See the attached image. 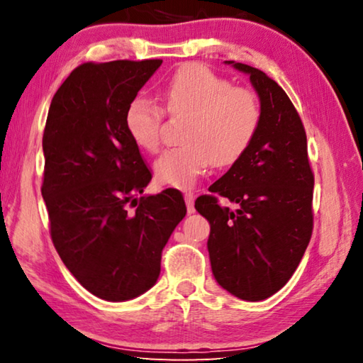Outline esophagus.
Instances as JSON below:
<instances>
[{
  "mask_svg": "<svg viewBox=\"0 0 363 363\" xmlns=\"http://www.w3.org/2000/svg\"><path fill=\"white\" fill-rule=\"evenodd\" d=\"M184 200H186V205H187V213L192 214L195 211L194 208V200H195V195L192 192H187L186 195H184Z\"/></svg>",
  "mask_w": 363,
  "mask_h": 363,
  "instance_id": "esophagus-1",
  "label": "esophagus"
}]
</instances>
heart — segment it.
Here are the masks:
<instances>
[{"label":"heart","instance_id":"heart-1","mask_svg":"<svg viewBox=\"0 0 363 363\" xmlns=\"http://www.w3.org/2000/svg\"><path fill=\"white\" fill-rule=\"evenodd\" d=\"M162 107L144 97L128 104L125 130L145 152L162 145L163 116L187 118L181 147L164 152L153 164L155 181L163 186L190 189L211 167L238 162L259 131L262 110L253 91L235 88L229 79L200 64H186L158 86Z\"/></svg>","mask_w":363,"mask_h":363}]
</instances>
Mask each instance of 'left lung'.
<instances>
[{"mask_svg": "<svg viewBox=\"0 0 363 363\" xmlns=\"http://www.w3.org/2000/svg\"><path fill=\"white\" fill-rule=\"evenodd\" d=\"M250 75L262 120L253 144L210 187L238 210L201 195L195 210L210 223L213 275L233 296L262 301L277 293L303 259L314 225L306 131L290 97L266 73L225 60Z\"/></svg>", "mask_w": 363, "mask_h": 363, "instance_id": "left-lung-1", "label": "left lung"}]
</instances>
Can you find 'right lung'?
Instances as JSON below:
<instances>
[{"mask_svg": "<svg viewBox=\"0 0 363 363\" xmlns=\"http://www.w3.org/2000/svg\"><path fill=\"white\" fill-rule=\"evenodd\" d=\"M162 62L77 67L54 94L43 134L54 247L86 290L113 303L155 285L162 251L187 213L176 189L143 195L152 174L125 130L128 104Z\"/></svg>", "mask_w": 363, "mask_h": 363, "instance_id": "add662e5", "label": "right lung"}]
</instances>
